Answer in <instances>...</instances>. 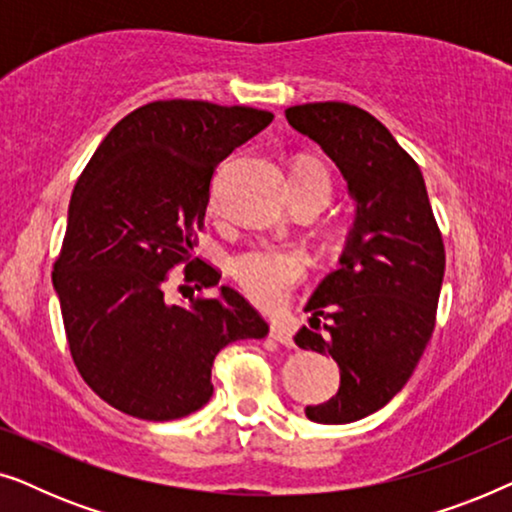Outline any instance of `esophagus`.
<instances>
[{"mask_svg":"<svg viewBox=\"0 0 512 512\" xmlns=\"http://www.w3.org/2000/svg\"><path fill=\"white\" fill-rule=\"evenodd\" d=\"M270 338L277 340L279 345H284V347H296V342H293L291 331H289V328H286L284 324H272V326H270Z\"/></svg>","mask_w":512,"mask_h":512,"instance_id":"obj_1","label":"esophagus"}]
</instances>
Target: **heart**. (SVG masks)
<instances>
[{
  "instance_id": "obj_1",
  "label": "heart",
  "mask_w": 512,
  "mask_h": 512,
  "mask_svg": "<svg viewBox=\"0 0 512 512\" xmlns=\"http://www.w3.org/2000/svg\"><path fill=\"white\" fill-rule=\"evenodd\" d=\"M312 191L331 198V174L319 160L303 156L293 165V193ZM230 275L256 305L277 307L307 275V256L289 244H251L230 258Z\"/></svg>"
}]
</instances>
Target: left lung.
Returning <instances> with one entry per match:
<instances>
[{"label": "left lung", "instance_id": "left-lung-1", "mask_svg": "<svg viewBox=\"0 0 512 512\" xmlns=\"http://www.w3.org/2000/svg\"><path fill=\"white\" fill-rule=\"evenodd\" d=\"M291 128L314 139L345 174L356 221L340 265L305 310L296 345L331 354L340 389L307 405L317 424H349L384 408L410 380L436 326L445 244L422 170L391 132L354 104L286 109Z\"/></svg>", "mask_w": 512, "mask_h": 512}]
</instances>
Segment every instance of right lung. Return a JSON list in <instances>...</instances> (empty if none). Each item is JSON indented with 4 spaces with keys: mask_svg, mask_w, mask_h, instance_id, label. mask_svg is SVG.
Listing matches in <instances>:
<instances>
[{
    "mask_svg": "<svg viewBox=\"0 0 512 512\" xmlns=\"http://www.w3.org/2000/svg\"><path fill=\"white\" fill-rule=\"evenodd\" d=\"M270 111L158 100L121 118L76 181L53 263L74 366L111 408L149 422L200 410L214 394L216 354L268 324L230 286L191 306L164 298L169 270L202 291L221 272L193 258L209 186L235 146L268 128Z\"/></svg>",
    "mask_w": 512,
    "mask_h": 512,
    "instance_id": "obj_1",
    "label": "right lung"
}]
</instances>
